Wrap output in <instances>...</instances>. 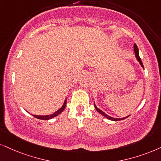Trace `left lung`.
I'll return each mask as SVG.
<instances>
[{
  "label": "left lung",
  "instance_id": "left-lung-1",
  "mask_svg": "<svg viewBox=\"0 0 161 161\" xmlns=\"http://www.w3.org/2000/svg\"><path fill=\"white\" fill-rule=\"evenodd\" d=\"M134 48H135V56H136V58H137V59L138 60V62H140V64H141V66L143 67V62H142V61H141V59H140V56H139V50H138V47H137V44H134ZM94 106H95V108L97 109V111H98L99 113H100L102 115H103V116H104V117H106V118H108V119H111V120L118 121V120H121V119H125V118L129 117V116H128V117H126L125 118H122V119H117V118H113V117H109L108 115H107L106 114H105L104 112H103V111H101L100 109H99L98 108H97V106H96L95 105H94Z\"/></svg>",
  "mask_w": 161,
  "mask_h": 161
}]
</instances>
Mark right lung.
<instances>
[{
  "label": "right lung",
  "instance_id": "obj_1",
  "mask_svg": "<svg viewBox=\"0 0 161 161\" xmlns=\"http://www.w3.org/2000/svg\"><path fill=\"white\" fill-rule=\"evenodd\" d=\"M65 103H66V100L64 101V105H63V106L60 109H58L56 112H55L54 114H51V115H47V116L34 115V117L37 118V119H44V120H47V119H51V118L56 117V116H58V114H59L62 112L63 110L64 109V108H65Z\"/></svg>",
  "mask_w": 161,
  "mask_h": 161
}]
</instances>
